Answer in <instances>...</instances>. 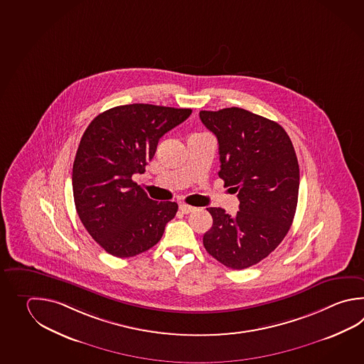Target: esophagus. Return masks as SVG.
Segmentation results:
<instances>
[{
    "mask_svg": "<svg viewBox=\"0 0 364 364\" xmlns=\"http://www.w3.org/2000/svg\"><path fill=\"white\" fill-rule=\"evenodd\" d=\"M178 210H180L183 214H189V213H193L196 208L186 205V203H181V205H178Z\"/></svg>",
    "mask_w": 364,
    "mask_h": 364,
    "instance_id": "34e87169",
    "label": "esophagus"
}]
</instances>
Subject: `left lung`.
Returning a JSON list of instances; mask_svg holds the SVG:
<instances>
[{
	"instance_id": "obj_1",
	"label": "left lung",
	"mask_w": 364,
	"mask_h": 364,
	"mask_svg": "<svg viewBox=\"0 0 364 364\" xmlns=\"http://www.w3.org/2000/svg\"><path fill=\"white\" fill-rule=\"evenodd\" d=\"M200 118L218 139V175L240 200L235 216L208 208L213 227L203 246L225 267H252L280 245L293 223L299 189L296 151L280 124L244 109L203 110Z\"/></svg>"
}]
</instances>
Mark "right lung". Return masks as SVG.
<instances>
[{
    "label": "right lung",
    "instance_id": "1",
    "mask_svg": "<svg viewBox=\"0 0 364 364\" xmlns=\"http://www.w3.org/2000/svg\"><path fill=\"white\" fill-rule=\"evenodd\" d=\"M191 114V109L123 105L97 115L82 134L73 166L75 206L92 238L114 257L146 252L176 215V202L150 200L132 175L145 172L159 139Z\"/></svg>",
    "mask_w": 364,
    "mask_h": 364
}]
</instances>
